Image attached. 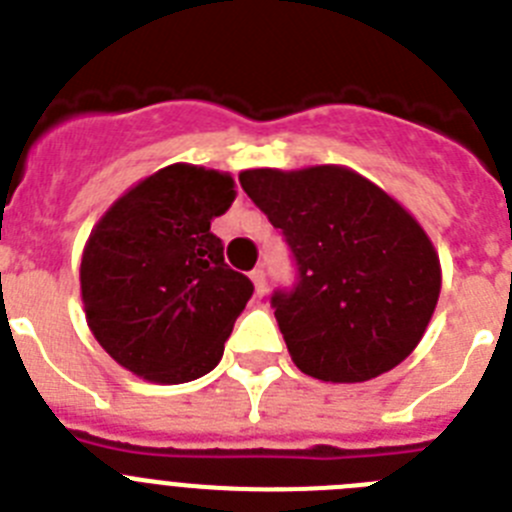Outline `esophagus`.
I'll return each mask as SVG.
<instances>
[{
    "instance_id": "esophagus-1",
    "label": "esophagus",
    "mask_w": 512,
    "mask_h": 512,
    "mask_svg": "<svg viewBox=\"0 0 512 512\" xmlns=\"http://www.w3.org/2000/svg\"><path fill=\"white\" fill-rule=\"evenodd\" d=\"M251 282L256 287V295L264 297L266 295V271L264 269H253L251 271Z\"/></svg>"
}]
</instances>
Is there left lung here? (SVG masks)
Listing matches in <instances>:
<instances>
[{
	"mask_svg": "<svg viewBox=\"0 0 512 512\" xmlns=\"http://www.w3.org/2000/svg\"><path fill=\"white\" fill-rule=\"evenodd\" d=\"M241 187L295 256L297 282L271 297L300 372L366 382L413 354L441 292L418 220L346 166L248 169Z\"/></svg>",
	"mask_w": 512,
	"mask_h": 512,
	"instance_id": "1",
	"label": "left lung"
}]
</instances>
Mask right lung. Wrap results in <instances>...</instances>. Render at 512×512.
<instances>
[{
    "label": "right lung",
    "mask_w": 512,
    "mask_h": 512,
    "mask_svg": "<svg viewBox=\"0 0 512 512\" xmlns=\"http://www.w3.org/2000/svg\"><path fill=\"white\" fill-rule=\"evenodd\" d=\"M235 200L233 176L171 164L104 212L81 256V300L99 346L148 382L212 372L253 295L210 230Z\"/></svg>",
    "instance_id": "obj_1"
}]
</instances>
